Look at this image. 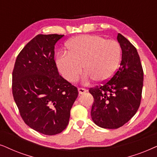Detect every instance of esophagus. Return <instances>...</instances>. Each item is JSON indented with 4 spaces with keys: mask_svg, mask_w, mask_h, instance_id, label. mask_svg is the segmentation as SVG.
Here are the masks:
<instances>
[{
    "mask_svg": "<svg viewBox=\"0 0 157 157\" xmlns=\"http://www.w3.org/2000/svg\"><path fill=\"white\" fill-rule=\"evenodd\" d=\"M86 91H87L86 89L82 88V87H79V88H78V92H79V93H80V94L85 93Z\"/></svg>",
    "mask_w": 157,
    "mask_h": 157,
    "instance_id": "34e87169",
    "label": "esophagus"
}]
</instances>
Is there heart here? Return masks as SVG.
Listing matches in <instances>:
<instances>
[{"instance_id":"heart-1","label":"heart","mask_w":157,"mask_h":157,"mask_svg":"<svg viewBox=\"0 0 157 157\" xmlns=\"http://www.w3.org/2000/svg\"><path fill=\"white\" fill-rule=\"evenodd\" d=\"M67 52L59 54L57 68L65 80L75 82L82 72L85 80L104 83L116 73L121 57V47L116 40L98 35H80L67 43Z\"/></svg>"}]
</instances>
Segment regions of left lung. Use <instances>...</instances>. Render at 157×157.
<instances>
[{
    "label": "left lung",
    "instance_id": "obj_1",
    "mask_svg": "<svg viewBox=\"0 0 157 157\" xmlns=\"http://www.w3.org/2000/svg\"><path fill=\"white\" fill-rule=\"evenodd\" d=\"M121 49V66L103 85L90 88L94 98L91 117L103 128H118L136 114L141 100L144 71L136 47L118 33Z\"/></svg>",
    "mask_w": 157,
    "mask_h": 157
}]
</instances>
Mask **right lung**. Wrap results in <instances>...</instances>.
I'll return each instance as SVG.
<instances>
[{"label":"right lung","instance_id":"obj_1","mask_svg":"<svg viewBox=\"0 0 157 157\" xmlns=\"http://www.w3.org/2000/svg\"><path fill=\"white\" fill-rule=\"evenodd\" d=\"M63 36H35L18 54L12 74L13 99L22 119L48 136L66 128L78 95L77 87L59 74L54 60V45Z\"/></svg>","mask_w":157,"mask_h":157}]
</instances>
